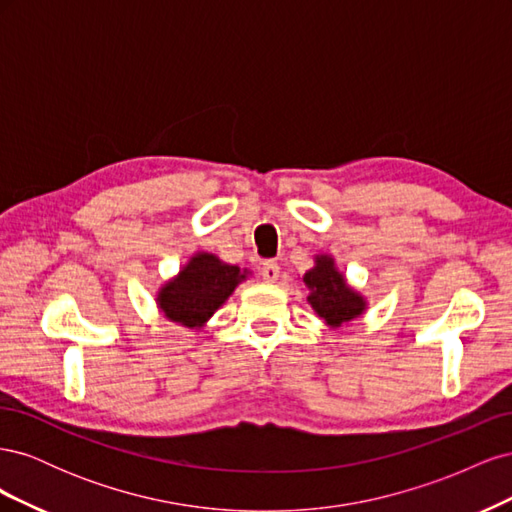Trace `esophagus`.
I'll list each match as a JSON object with an SVG mask.
<instances>
[{
  "instance_id": "34e87169",
  "label": "esophagus",
  "mask_w": 512,
  "mask_h": 512,
  "mask_svg": "<svg viewBox=\"0 0 512 512\" xmlns=\"http://www.w3.org/2000/svg\"><path fill=\"white\" fill-rule=\"evenodd\" d=\"M260 275H262V280H265V282H275L277 277H280V265H277L275 260H267V262H262V267H260Z\"/></svg>"
}]
</instances>
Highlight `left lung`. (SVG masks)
I'll use <instances>...</instances> for the list:
<instances>
[{
  "mask_svg": "<svg viewBox=\"0 0 512 512\" xmlns=\"http://www.w3.org/2000/svg\"><path fill=\"white\" fill-rule=\"evenodd\" d=\"M303 282L309 288V305L331 329L342 327L365 312V299L348 286L346 277L337 271L335 260L327 254L316 256V267L303 275Z\"/></svg>",
  "mask_w": 512,
  "mask_h": 512,
  "instance_id": "obj_1",
  "label": "left lung"
}]
</instances>
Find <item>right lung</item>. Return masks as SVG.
Instances as JSON below:
<instances>
[{
  "instance_id": "1",
  "label": "right lung",
  "mask_w": 512,
  "mask_h": 512,
  "mask_svg": "<svg viewBox=\"0 0 512 512\" xmlns=\"http://www.w3.org/2000/svg\"><path fill=\"white\" fill-rule=\"evenodd\" d=\"M245 277V269L226 265L209 252H198L177 277L160 288L158 307L170 322L200 329Z\"/></svg>"
}]
</instances>
